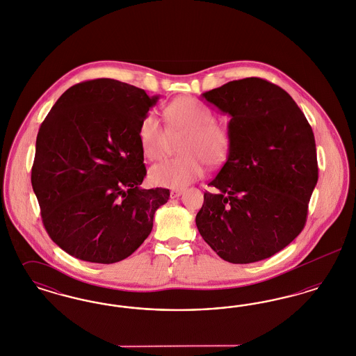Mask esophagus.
Returning <instances> with one entry per match:
<instances>
[{
  "label": "esophagus",
  "instance_id": "1",
  "mask_svg": "<svg viewBox=\"0 0 356 356\" xmlns=\"http://www.w3.org/2000/svg\"><path fill=\"white\" fill-rule=\"evenodd\" d=\"M181 195H183V189H172L170 191V197L172 199H176V197H179Z\"/></svg>",
  "mask_w": 356,
  "mask_h": 356
}]
</instances>
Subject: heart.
<instances>
[{"mask_svg": "<svg viewBox=\"0 0 356 356\" xmlns=\"http://www.w3.org/2000/svg\"><path fill=\"white\" fill-rule=\"evenodd\" d=\"M167 127L153 112L147 113L138 127V140L144 154L161 160L170 151V136L184 135L180 143L183 156L165 160L151 170V179L157 186L183 188L204 175L209 167L222 164L231 149V136L205 105L189 97H180L164 111Z\"/></svg>", "mask_w": 356, "mask_h": 356, "instance_id": "heart-1", "label": "heart"}]
</instances>
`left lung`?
Listing matches in <instances>:
<instances>
[{
  "label": "left lung",
  "mask_w": 356,
  "mask_h": 356,
  "mask_svg": "<svg viewBox=\"0 0 356 356\" xmlns=\"http://www.w3.org/2000/svg\"><path fill=\"white\" fill-rule=\"evenodd\" d=\"M229 115L231 149L209 181L196 225L205 243L234 264L282 251L305 228L318 183L316 145L305 113L284 89L248 77L202 95Z\"/></svg>",
  "instance_id": "obj_1"
}]
</instances>
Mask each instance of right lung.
Listing matches in <instances>:
<instances>
[{
    "label": "right lung",
    "mask_w": 356,
    "mask_h": 356,
    "mask_svg": "<svg viewBox=\"0 0 356 356\" xmlns=\"http://www.w3.org/2000/svg\"><path fill=\"white\" fill-rule=\"evenodd\" d=\"M159 96L112 79L70 86L40 127L32 186L42 222L67 254L112 264L149 236L170 189H144L138 127Z\"/></svg>",
    "instance_id": "1"
}]
</instances>
